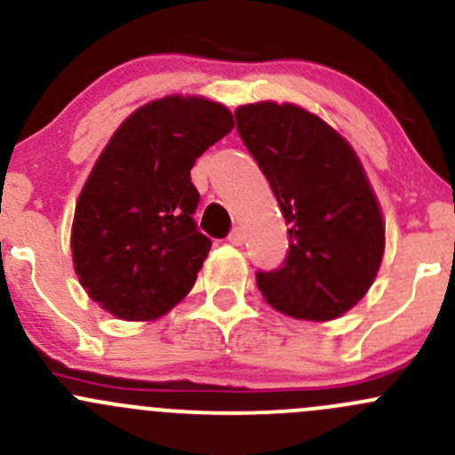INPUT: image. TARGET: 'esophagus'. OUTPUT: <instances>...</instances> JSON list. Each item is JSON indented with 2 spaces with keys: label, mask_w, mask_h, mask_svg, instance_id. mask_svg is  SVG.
I'll return each mask as SVG.
<instances>
[{
  "label": "esophagus",
  "mask_w": 455,
  "mask_h": 455,
  "mask_svg": "<svg viewBox=\"0 0 455 455\" xmlns=\"http://www.w3.org/2000/svg\"><path fill=\"white\" fill-rule=\"evenodd\" d=\"M228 242H231L233 246H242L244 244V231H242V228H233L231 235H228Z\"/></svg>",
  "instance_id": "1"
}]
</instances>
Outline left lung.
<instances>
[{
    "mask_svg": "<svg viewBox=\"0 0 455 455\" xmlns=\"http://www.w3.org/2000/svg\"><path fill=\"white\" fill-rule=\"evenodd\" d=\"M235 120L289 224V255L277 271L258 273L259 291L291 317L335 320L364 298L385 255L367 173L351 144L299 106L255 101Z\"/></svg>",
    "mask_w": 455,
    "mask_h": 455,
    "instance_id": "8db88e82",
    "label": "left lung"
}]
</instances>
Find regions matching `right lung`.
<instances>
[{"label":"right lung","mask_w":455,"mask_h":455,"mask_svg":"<svg viewBox=\"0 0 455 455\" xmlns=\"http://www.w3.org/2000/svg\"><path fill=\"white\" fill-rule=\"evenodd\" d=\"M227 106L169 95L140 106L97 157L75 206L70 251L88 295L120 320L164 315L211 251L193 213L197 157L231 133Z\"/></svg>","instance_id":"1"}]
</instances>
